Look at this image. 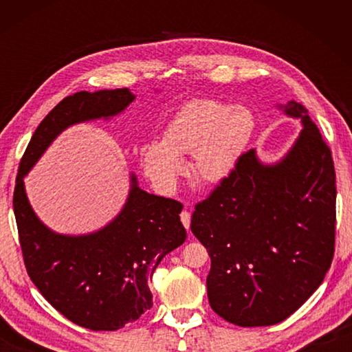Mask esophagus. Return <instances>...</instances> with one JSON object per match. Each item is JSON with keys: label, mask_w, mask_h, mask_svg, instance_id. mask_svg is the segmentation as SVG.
<instances>
[{"label": "esophagus", "mask_w": 352, "mask_h": 352, "mask_svg": "<svg viewBox=\"0 0 352 352\" xmlns=\"http://www.w3.org/2000/svg\"><path fill=\"white\" fill-rule=\"evenodd\" d=\"M180 219H182V223L184 228H186L189 231V226H190V212L189 211H183L180 214Z\"/></svg>", "instance_id": "34e87169"}]
</instances>
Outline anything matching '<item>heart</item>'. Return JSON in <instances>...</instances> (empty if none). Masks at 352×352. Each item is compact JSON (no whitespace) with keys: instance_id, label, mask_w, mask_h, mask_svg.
Returning <instances> with one entry per match:
<instances>
[{"instance_id":"heart-1","label":"heart","mask_w":352,"mask_h":352,"mask_svg":"<svg viewBox=\"0 0 352 352\" xmlns=\"http://www.w3.org/2000/svg\"><path fill=\"white\" fill-rule=\"evenodd\" d=\"M254 118L245 107L199 99L183 105L162 132V142H148L141 163L155 186L170 190L183 174L180 158L204 183H219L231 174L252 138Z\"/></svg>"}]
</instances>
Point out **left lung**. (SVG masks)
Here are the masks:
<instances>
[{
	"label": "left lung",
	"instance_id": "1",
	"mask_svg": "<svg viewBox=\"0 0 352 352\" xmlns=\"http://www.w3.org/2000/svg\"><path fill=\"white\" fill-rule=\"evenodd\" d=\"M300 118L290 151L264 164L243 153L231 174L195 205L190 230L211 258L212 311L230 323H281L305 305L329 270L336 245V169L331 148L305 105H279Z\"/></svg>",
	"mask_w": 352,
	"mask_h": 352
}]
</instances>
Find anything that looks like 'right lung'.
<instances>
[{
    "label": "right lung",
    "mask_w": 352,
    "mask_h": 352,
    "mask_svg": "<svg viewBox=\"0 0 352 352\" xmlns=\"http://www.w3.org/2000/svg\"><path fill=\"white\" fill-rule=\"evenodd\" d=\"M133 99L129 88L65 98L34 132L15 182L14 212L29 278L52 307L91 331L121 329L152 307L155 269L186 239L183 205L142 190L132 174L126 205L109 225L90 234H58L35 216L25 177L65 129L116 116Z\"/></svg>",
    "instance_id": "add662e5"
}]
</instances>
